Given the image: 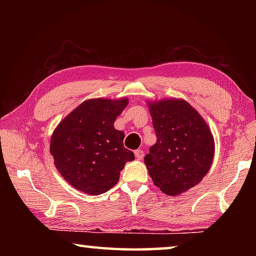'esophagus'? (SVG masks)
Segmentation results:
<instances>
[{
  "mask_svg": "<svg viewBox=\"0 0 256 256\" xmlns=\"http://www.w3.org/2000/svg\"><path fill=\"white\" fill-rule=\"evenodd\" d=\"M134 154H136V158L138 160H141L142 158L144 157V150H141V149H138V150H136V152H134Z\"/></svg>",
  "mask_w": 256,
  "mask_h": 256,
  "instance_id": "obj_1",
  "label": "esophagus"
}]
</instances>
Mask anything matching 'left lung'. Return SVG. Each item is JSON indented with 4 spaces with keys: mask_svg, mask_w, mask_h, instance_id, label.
Here are the masks:
<instances>
[{
    "mask_svg": "<svg viewBox=\"0 0 256 256\" xmlns=\"http://www.w3.org/2000/svg\"><path fill=\"white\" fill-rule=\"evenodd\" d=\"M157 142L144 157L154 185L180 196L200 183L211 168L214 138L196 108L180 98L146 102Z\"/></svg>",
    "mask_w": 256,
    "mask_h": 256,
    "instance_id": "8db88e82",
    "label": "left lung"
}]
</instances>
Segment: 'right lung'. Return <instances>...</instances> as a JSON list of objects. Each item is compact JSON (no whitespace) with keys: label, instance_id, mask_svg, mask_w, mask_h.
I'll use <instances>...</instances> for the list:
<instances>
[{"label":"right lung","instance_id":"add662e5","mask_svg":"<svg viewBox=\"0 0 256 256\" xmlns=\"http://www.w3.org/2000/svg\"><path fill=\"white\" fill-rule=\"evenodd\" d=\"M128 104L125 97L86 99L55 128L50 151L56 170L74 188L90 196L105 193L134 160L124 148V133L114 128Z\"/></svg>","mask_w":256,"mask_h":256}]
</instances>
